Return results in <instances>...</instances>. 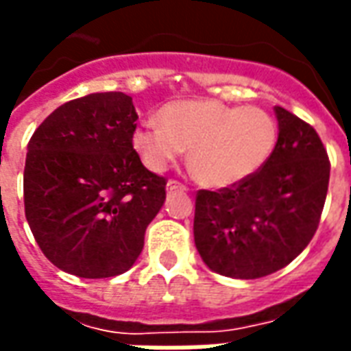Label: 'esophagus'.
<instances>
[{"label": "esophagus", "instance_id": "1", "mask_svg": "<svg viewBox=\"0 0 351 351\" xmlns=\"http://www.w3.org/2000/svg\"><path fill=\"white\" fill-rule=\"evenodd\" d=\"M186 186H184L182 182H178V180H169L167 182V191L171 193V191H186Z\"/></svg>", "mask_w": 351, "mask_h": 351}]
</instances>
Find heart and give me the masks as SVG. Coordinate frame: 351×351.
Instances as JSON below:
<instances>
[{
    "mask_svg": "<svg viewBox=\"0 0 351 351\" xmlns=\"http://www.w3.org/2000/svg\"><path fill=\"white\" fill-rule=\"evenodd\" d=\"M160 120L147 119L132 134L145 167L163 173L189 149V169L208 188H228L256 175L279 143L275 117L256 106L178 100L163 106Z\"/></svg>",
    "mask_w": 351,
    "mask_h": 351,
    "instance_id": "b5f03b06",
    "label": "heart"
}]
</instances>
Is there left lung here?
<instances>
[{
  "label": "left lung",
  "mask_w": 351,
  "mask_h": 351,
  "mask_svg": "<svg viewBox=\"0 0 351 351\" xmlns=\"http://www.w3.org/2000/svg\"><path fill=\"white\" fill-rule=\"evenodd\" d=\"M279 143L264 167L228 188L199 189L193 234L204 264L234 279H258L294 261L320 225L328 150L316 130L281 106Z\"/></svg>",
  "instance_id": "8db88e82"
}]
</instances>
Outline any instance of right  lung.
<instances>
[{"instance_id":"1","label":"right lung","mask_w":351,"mask_h":351,"mask_svg":"<svg viewBox=\"0 0 351 351\" xmlns=\"http://www.w3.org/2000/svg\"><path fill=\"white\" fill-rule=\"evenodd\" d=\"M136 121L128 95L93 93L59 106L31 136L25 217L44 256L66 274L115 277L141 255L167 180L141 163Z\"/></svg>"}]
</instances>
